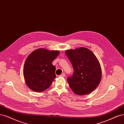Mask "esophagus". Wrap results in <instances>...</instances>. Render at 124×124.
Masks as SVG:
<instances>
[{"instance_id":"34e87169","label":"esophagus","mask_w":124,"mask_h":124,"mask_svg":"<svg viewBox=\"0 0 124 124\" xmlns=\"http://www.w3.org/2000/svg\"><path fill=\"white\" fill-rule=\"evenodd\" d=\"M60 76H61V77H63V78H64V77H65V76H66V74H65V73H63L62 74L60 75Z\"/></svg>"}]
</instances>
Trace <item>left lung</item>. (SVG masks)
I'll return each mask as SVG.
<instances>
[{"mask_svg": "<svg viewBox=\"0 0 124 124\" xmlns=\"http://www.w3.org/2000/svg\"><path fill=\"white\" fill-rule=\"evenodd\" d=\"M74 73L68 78L69 86L76 94L83 95L92 92L101 78L100 62L91 51L84 47L66 51Z\"/></svg>", "mask_w": 124, "mask_h": 124, "instance_id": "obj_1", "label": "left lung"}]
</instances>
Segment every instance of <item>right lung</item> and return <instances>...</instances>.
Here are the masks:
<instances>
[{
  "label": "right lung",
  "instance_id": "obj_1",
  "mask_svg": "<svg viewBox=\"0 0 124 124\" xmlns=\"http://www.w3.org/2000/svg\"><path fill=\"white\" fill-rule=\"evenodd\" d=\"M59 54L56 51L41 48L34 51L25 60L23 76L25 83L32 90L40 92L48 89L56 78L52 62Z\"/></svg>",
  "mask_w": 124,
  "mask_h": 124
}]
</instances>
